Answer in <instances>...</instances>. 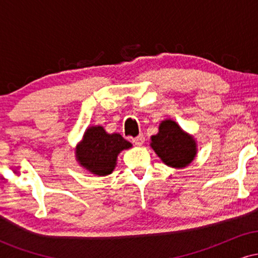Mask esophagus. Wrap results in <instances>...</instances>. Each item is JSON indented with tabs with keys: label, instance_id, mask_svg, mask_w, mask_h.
Here are the masks:
<instances>
[{
	"label": "esophagus",
	"instance_id": "esophagus-1",
	"mask_svg": "<svg viewBox=\"0 0 258 258\" xmlns=\"http://www.w3.org/2000/svg\"><path fill=\"white\" fill-rule=\"evenodd\" d=\"M132 143L135 144V146H138V147L142 146V144L144 143V136H143V135L137 136V137L132 139Z\"/></svg>",
	"mask_w": 258,
	"mask_h": 258
}]
</instances>
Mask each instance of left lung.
Instances as JSON below:
<instances>
[{
  "label": "left lung",
  "mask_w": 258,
  "mask_h": 258,
  "mask_svg": "<svg viewBox=\"0 0 258 258\" xmlns=\"http://www.w3.org/2000/svg\"><path fill=\"white\" fill-rule=\"evenodd\" d=\"M150 147L165 165L174 168L188 166L197 155L195 139L173 120L160 123L158 135L152 136Z\"/></svg>",
  "instance_id": "1"
}]
</instances>
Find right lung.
<instances>
[{
    "instance_id": "obj_1",
    "label": "right lung",
    "mask_w": 258,
    "mask_h": 258,
    "mask_svg": "<svg viewBox=\"0 0 258 258\" xmlns=\"http://www.w3.org/2000/svg\"><path fill=\"white\" fill-rule=\"evenodd\" d=\"M132 144L119 133H109L102 126H91L76 147L80 166L96 176H108L116 166L117 155Z\"/></svg>"
}]
</instances>
